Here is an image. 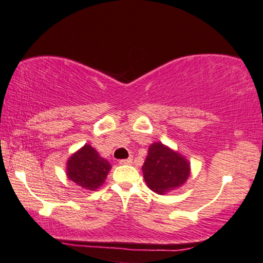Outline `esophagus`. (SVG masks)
Returning <instances> with one entry per match:
<instances>
[{"label": "esophagus", "instance_id": "esophagus-1", "mask_svg": "<svg viewBox=\"0 0 263 263\" xmlns=\"http://www.w3.org/2000/svg\"><path fill=\"white\" fill-rule=\"evenodd\" d=\"M132 161H134V159H132V157H128V159L120 160V161H119V163H120V164H131Z\"/></svg>", "mask_w": 263, "mask_h": 263}]
</instances>
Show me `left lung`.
<instances>
[{
  "label": "left lung",
  "instance_id": "left-lung-1",
  "mask_svg": "<svg viewBox=\"0 0 263 263\" xmlns=\"http://www.w3.org/2000/svg\"><path fill=\"white\" fill-rule=\"evenodd\" d=\"M142 172L150 190L164 195L183 186L190 177L191 166L180 153L155 142L149 146Z\"/></svg>",
  "mask_w": 263,
  "mask_h": 263
}]
</instances>
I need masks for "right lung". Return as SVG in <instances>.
<instances>
[{
	"mask_svg": "<svg viewBox=\"0 0 263 263\" xmlns=\"http://www.w3.org/2000/svg\"><path fill=\"white\" fill-rule=\"evenodd\" d=\"M110 168V163L96 149L85 144L69 156L66 176L78 186L95 191L104 183Z\"/></svg>",
	"mask_w": 263,
	"mask_h": 263,
	"instance_id": "1",
	"label": "right lung"
}]
</instances>
